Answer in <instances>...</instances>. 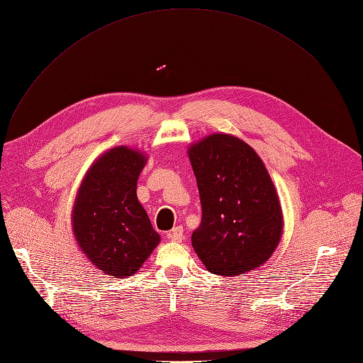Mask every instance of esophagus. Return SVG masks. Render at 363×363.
I'll list each match as a JSON object with an SVG mask.
<instances>
[{"label": "esophagus", "instance_id": "34e87169", "mask_svg": "<svg viewBox=\"0 0 363 363\" xmlns=\"http://www.w3.org/2000/svg\"><path fill=\"white\" fill-rule=\"evenodd\" d=\"M182 238H184V228H182L181 225L174 227V228L171 230V232L168 233V239H169L171 242H181Z\"/></svg>", "mask_w": 363, "mask_h": 363}]
</instances>
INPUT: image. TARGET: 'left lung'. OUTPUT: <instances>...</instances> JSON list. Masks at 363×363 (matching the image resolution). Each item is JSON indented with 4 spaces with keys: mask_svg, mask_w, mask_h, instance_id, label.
<instances>
[{
    "mask_svg": "<svg viewBox=\"0 0 363 363\" xmlns=\"http://www.w3.org/2000/svg\"><path fill=\"white\" fill-rule=\"evenodd\" d=\"M203 218L191 242L207 271L243 275L279 245L284 216L265 163L242 139L213 133L188 147Z\"/></svg>",
    "mask_w": 363,
    "mask_h": 363,
    "instance_id": "obj_1",
    "label": "left lung"
}]
</instances>
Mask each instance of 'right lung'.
<instances>
[{
	"mask_svg": "<svg viewBox=\"0 0 363 363\" xmlns=\"http://www.w3.org/2000/svg\"><path fill=\"white\" fill-rule=\"evenodd\" d=\"M147 153L116 146L98 156L78 188L72 207V233L78 247L100 272L135 275L160 236L138 200V179Z\"/></svg>",
	"mask_w": 363,
	"mask_h": 363,
	"instance_id": "1",
	"label": "right lung"
}]
</instances>
